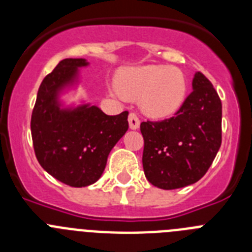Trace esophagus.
Wrapping results in <instances>:
<instances>
[{
  "mask_svg": "<svg viewBox=\"0 0 252 252\" xmlns=\"http://www.w3.org/2000/svg\"><path fill=\"white\" fill-rule=\"evenodd\" d=\"M128 125L131 130H137L140 127V120L136 116V113H130L128 116Z\"/></svg>",
  "mask_w": 252,
  "mask_h": 252,
  "instance_id": "34e87169",
  "label": "esophagus"
}]
</instances>
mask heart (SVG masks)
Returning a JSON list of instances; mask_svg holds the SVG:
<instances>
[{
    "mask_svg": "<svg viewBox=\"0 0 252 252\" xmlns=\"http://www.w3.org/2000/svg\"><path fill=\"white\" fill-rule=\"evenodd\" d=\"M119 87L113 92L140 98L141 110L155 119L177 112L187 94L184 73L177 66L157 64L125 69L120 74Z\"/></svg>",
    "mask_w": 252,
    "mask_h": 252,
    "instance_id": "obj_1",
    "label": "heart"
}]
</instances>
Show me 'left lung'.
Instances as JSON below:
<instances>
[{
	"label": "left lung",
	"instance_id": "8db88e82",
	"mask_svg": "<svg viewBox=\"0 0 252 252\" xmlns=\"http://www.w3.org/2000/svg\"><path fill=\"white\" fill-rule=\"evenodd\" d=\"M175 116L141 122L142 166L146 179L161 189H178L201 179L222 142V103L212 83L197 72Z\"/></svg>",
	"mask_w": 252,
	"mask_h": 252
}]
</instances>
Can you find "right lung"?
Listing matches in <instances>:
<instances>
[{"label":"right lung","mask_w":252,"mask_h":252,"mask_svg":"<svg viewBox=\"0 0 252 252\" xmlns=\"http://www.w3.org/2000/svg\"><path fill=\"white\" fill-rule=\"evenodd\" d=\"M86 59L62 60L37 91L31 136L36 159L51 177L81 188L101 178L108 154L128 128V112L108 116L90 103L62 107L60 93L78 83Z\"/></svg>","instance_id":"1"}]
</instances>
